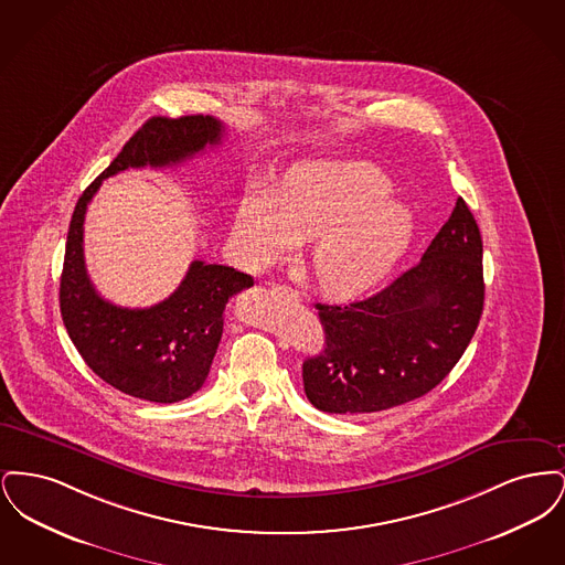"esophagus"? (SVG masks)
<instances>
[{
	"instance_id": "obj_1",
	"label": "esophagus",
	"mask_w": 565,
	"mask_h": 565,
	"mask_svg": "<svg viewBox=\"0 0 565 565\" xmlns=\"http://www.w3.org/2000/svg\"><path fill=\"white\" fill-rule=\"evenodd\" d=\"M275 290H277V292H281V295L290 296V298H295V300L298 298V292L292 290L290 286H275Z\"/></svg>"
}]
</instances>
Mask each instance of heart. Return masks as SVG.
I'll return each instance as SVG.
<instances>
[{
    "label": "heart",
    "mask_w": 565,
    "mask_h": 565,
    "mask_svg": "<svg viewBox=\"0 0 565 565\" xmlns=\"http://www.w3.org/2000/svg\"><path fill=\"white\" fill-rule=\"evenodd\" d=\"M390 190L371 162L295 164L270 196L260 189L243 196L231 226L235 254L260 273L307 242V267L322 292L362 295L394 269L413 235V215Z\"/></svg>",
    "instance_id": "obj_1"
}]
</instances>
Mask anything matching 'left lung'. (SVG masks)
I'll use <instances>...</instances> for the list:
<instances>
[{
  "label": "left lung",
  "mask_w": 565,
  "mask_h": 565,
  "mask_svg": "<svg viewBox=\"0 0 565 565\" xmlns=\"http://www.w3.org/2000/svg\"><path fill=\"white\" fill-rule=\"evenodd\" d=\"M483 239L466 201L422 260L381 292L322 305L323 350L302 362L323 413H376L422 398L451 373L483 313Z\"/></svg>",
  "instance_id": "obj_1"
}]
</instances>
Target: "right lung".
<instances>
[{"label":"right lung","mask_w":565,"mask_h":565,"mask_svg":"<svg viewBox=\"0 0 565 565\" xmlns=\"http://www.w3.org/2000/svg\"><path fill=\"white\" fill-rule=\"evenodd\" d=\"M224 125L212 116H154L125 143L108 169L82 192L70 222L61 273V318L90 371L111 387L150 403H180L210 375L231 296L254 279L224 265L194 260L178 290L148 309L102 298L84 267V215L102 182L125 169L169 167L217 146Z\"/></svg>","instance_id":"add662e5"}]
</instances>
